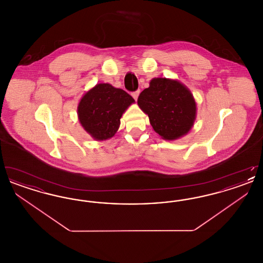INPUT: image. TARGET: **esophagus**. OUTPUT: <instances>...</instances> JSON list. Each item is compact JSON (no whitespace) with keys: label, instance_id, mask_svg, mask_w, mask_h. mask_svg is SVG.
I'll return each instance as SVG.
<instances>
[{"label":"esophagus","instance_id":"34e87169","mask_svg":"<svg viewBox=\"0 0 263 263\" xmlns=\"http://www.w3.org/2000/svg\"><path fill=\"white\" fill-rule=\"evenodd\" d=\"M139 93H140V91L139 90H136V91H133L132 93H131V96L133 97V99L135 100H137L138 97H139Z\"/></svg>","mask_w":263,"mask_h":263}]
</instances>
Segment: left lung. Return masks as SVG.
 I'll return each mask as SVG.
<instances>
[{"mask_svg":"<svg viewBox=\"0 0 263 263\" xmlns=\"http://www.w3.org/2000/svg\"><path fill=\"white\" fill-rule=\"evenodd\" d=\"M139 107L149 116L156 133L167 141L187 134L196 119V101L189 88L177 80L154 78L139 96Z\"/></svg>","mask_w":263,"mask_h":263,"instance_id":"1","label":"left lung"}]
</instances>
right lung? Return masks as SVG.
Returning <instances> with one entry per match:
<instances>
[{
  "mask_svg": "<svg viewBox=\"0 0 263 263\" xmlns=\"http://www.w3.org/2000/svg\"><path fill=\"white\" fill-rule=\"evenodd\" d=\"M134 99L110 84H98L82 97L78 118L84 130L97 141L112 138L120 126V118Z\"/></svg>",
  "mask_w": 263,
  "mask_h": 263,
  "instance_id": "add662e5",
  "label": "right lung"
}]
</instances>
